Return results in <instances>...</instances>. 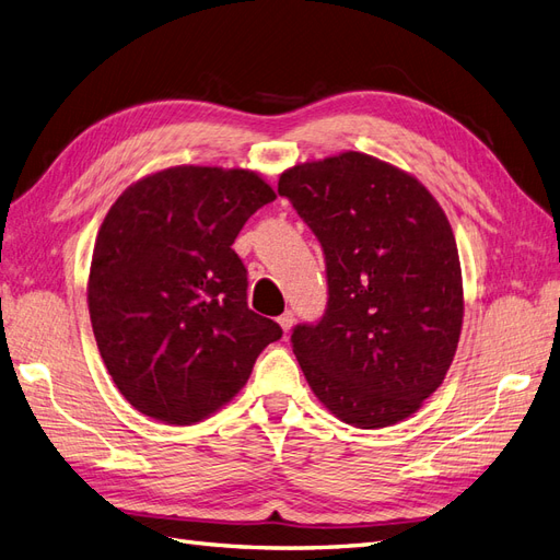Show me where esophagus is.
Listing matches in <instances>:
<instances>
[{
  "instance_id": "obj_1",
  "label": "esophagus",
  "mask_w": 560,
  "mask_h": 560,
  "mask_svg": "<svg viewBox=\"0 0 560 560\" xmlns=\"http://www.w3.org/2000/svg\"><path fill=\"white\" fill-rule=\"evenodd\" d=\"M278 325L282 327V331L287 334V331H290L292 327H294V313H290V311H287V313H282L280 317H278Z\"/></svg>"
}]
</instances>
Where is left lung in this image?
<instances>
[{"instance_id": "8db88e82", "label": "left lung", "mask_w": 560, "mask_h": 560, "mask_svg": "<svg viewBox=\"0 0 560 560\" xmlns=\"http://www.w3.org/2000/svg\"><path fill=\"white\" fill-rule=\"evenodd\" d=\"M278 191L327 259V315L292 334L315 397L362 430L411 418L444 383L463 331L446 212L411 173L362 151L287 167Z\"/></svg>"}]
</instances>
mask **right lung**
Instances as JSON below:
<instances>
[{
    "instance_id": "1",
    "label": "right lung",
    "mask_w": 560,
    "mask_h": 560,
    "mask_svg": "<svg viewBox=\"0 0 560 560\" xmlns=\"http://www.w3.org/2000/svg\"><path fill=\"white\" fill-rule=\"evenodd\" d=\"M276 191L245 167L173 165L132 182L100 224L89 313L118 393L165 425H194L245 387L273 319L247 308L235 235Z\"/></svg>"
}]
</instances>
